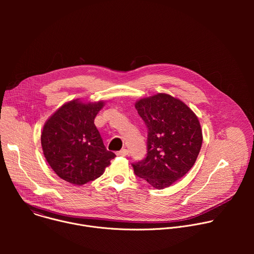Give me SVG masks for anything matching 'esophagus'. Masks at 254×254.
<instances>
[{
  "mask_svg": "<svg viewBox=\"0 0 254 254\" xmlns=\"http://www.w3.org/2000/svg\"><path fill=\"white\" fill-rule=\"evenodd\" d=\"M117 155H118V156H122V157H126V156H127V155H128V151H127V149H123L122 151L118 152V153H117Z\"/></svg>",
  "mask_w": 254,
  "mask_h": 254,
  "instance_id": "obj_1",
  "label": "esophagus"
}]
</instances>
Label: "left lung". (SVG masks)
Masks as SVG:
<instances>
[{"label": "left lung", "mask_w": 254, "mask_h": 254, "mask_svg": "<svg viewBox=\"0 0 254 254\" xmlns=\"http://www.w3.org/2000/svg\"><path fill=\"white\" fill-rule=\"evenodd\" d=\"M134 106L148 127L147 157L132 164L134 174L154 188H168L197 160L203 140L199 120L183 101L166 93L140 98Z\"/></svg>", "instance_id": "1"}]
</instances>
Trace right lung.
I'll return each instance as SVG.
<instances>
[{"instance_id": "right-lung-1", "label": "right lung", "mask_w": 254, "mask_h": 254, "mask_svg": "<svg viewBox=\"0 0 254 254\" xmlns=\"http://www.w3.org/2000/svg\"><path fill=\"white\" fill-rule=\"evenodd\" d=\"M104 101L66 102L47 120L41 134L43 154L66 182L83 185L100 177L116 155L108 152L94 119Z\"/></svg>"}]
</instances>
